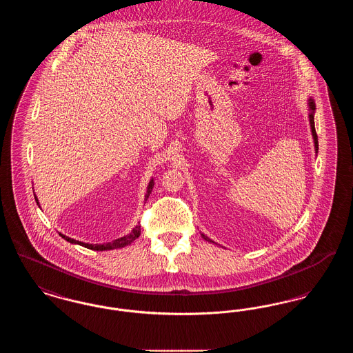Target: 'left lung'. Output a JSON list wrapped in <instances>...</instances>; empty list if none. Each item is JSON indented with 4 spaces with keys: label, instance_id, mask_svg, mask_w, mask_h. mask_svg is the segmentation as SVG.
Segmentation results:
<instances>
[{
    "label": "left lung",
    "instance_id": "obj_1",
    "mask_svg": "<svg viewBox=\"0 0 353 353\" xmlns=\"http://www.w3.org/2000/svg\"><path fill=\"white\" fill-rule=\"evenodd\" d=\"M308 105H310V124H311V131H312V136H314V141H315V151L318 152V148H319V145H318V134H316V131H315V121H314V112H315V103L312 99H310L308 101ZM203 236V239H206V241H209V242H213L210 238H208L206 235L202 234Z\"/></svg>",
    "mask_w": 353,
    "mask_h": 353
}]
</instances>
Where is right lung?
<instances>
[{"instance_id": "obj_1", "label": "right lung", "mask_w": 353, "mask_h": 353, "mask_svg": "<svg viewBox=\"0 0 353 353\" xmlns=\"http://www.w3.org/2000/svg\"><path fill=\"white\" fill-rule=\"evenodd\" d=\"M153 180L150 181V184H148V188H147V194H145V201H147V199L150 197V194H151L152 188H153ZM35 197V196H34ZM35 201L38 203V200H37V197H35ZM140 226H136L134 230L130 233L128 235H125V236H121V238H118V239H115V241H112V242H108V243H103V245H91V243H84V242H79V241H75V239H72V238H70V236H66V235L59 234L62 238H65L68 242L70 243H77V245H81V246H84V248H87V249H90V250H97V252H103V250H112V249H120V248H124V246H127V245H130L131 242H134L136 238H139V235H140Z\"/></svg>"}]
</instances>
